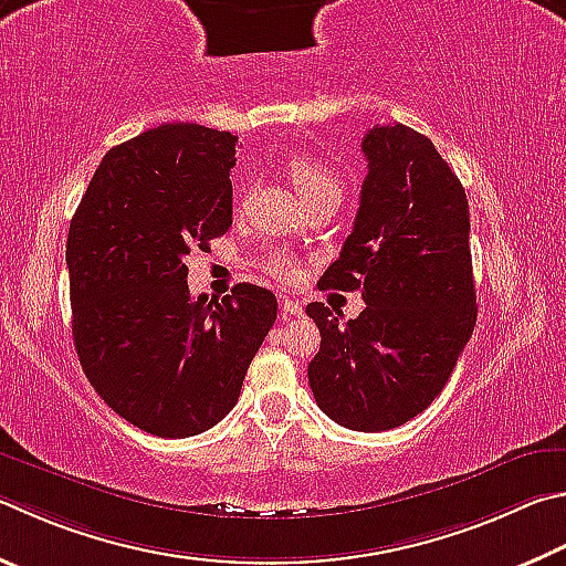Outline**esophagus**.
<instances>
[{
  "label": "esophagus",
  "mask_w": 566,
  "mask_h": 566,
  "mask_svg": "<svg viewBox=\"0 0 566 566\" xmlns=\"http://www.w3.org/2000/svg\"><path fill=\"white\" fill-rule=\"evenodd\" d=\"M282 314L284 316H300L302 314V302L284 296V300H282Z\"/></svg>",
  "instance_id": "34e87169"
}]
</instances>
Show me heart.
<instances>
[{
  "instance_id": "obj_1",
  "label": "heart",
  "mask_w": 566,
  "mask_h": 566,
  "mask_svg": "<svg viewBox=\"0 0 566 566\" xmlns=\"http://www.w3.org/2000/svg\"><path fill=\"white\" fill-rule=\"evenodd\" d=\"M286 170H290L294 188L300 190L304 202L322 192L342 195V182H338L336 172L328 168L324 160L310 156V153H300V156H294L290 160V166H286ZM262 270L266 274H272L274 280H280V282H294L296 276H300V260H296V256L290 252L276 250V252L264 256Z\"/></svg>"
}]
</instances>
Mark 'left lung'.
Wrapping results in <instances>:
<instances>
[{
  "mask_svg": "<svg viewBox=\"0 0 566 566\" xmlns=\"http://www.w3.org/2000/svg\"><path fill=\"white\" fill-rule=\"evenodd\" d=\"M368 176L354 230L318 290L361 292L346 324L306 304L322 334L310 364L316 406L378 433L408 423L446 388L478 318L465 190L423 133L394 123L361 140Z\"/></svg>",
  "mask_w": 566,
  "mask_h": 566,
  "instance_id": "8db88e82",
  "label": "left lung"
}]
</instances>
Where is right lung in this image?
Segmentation results:
<instances>
[{
    "mask_svg": "<svg viewBox=\"0 0 566 566\" xmlns=\"http://www.w3.org/2000/svg\"><path fill=\"white\" fill-rule=\"evenodd\" d=\"M238 136L166 123L111 148L66 240L71 334L91 386L158 438L205 433L238 403L276 318V296L188 290L190 250L232 228Z\"/></svg>",
    "mask_w": 566,
    "mask_h": 566,
    "instance_id": "1",
    "label": "right lung"
}]
</instances>
